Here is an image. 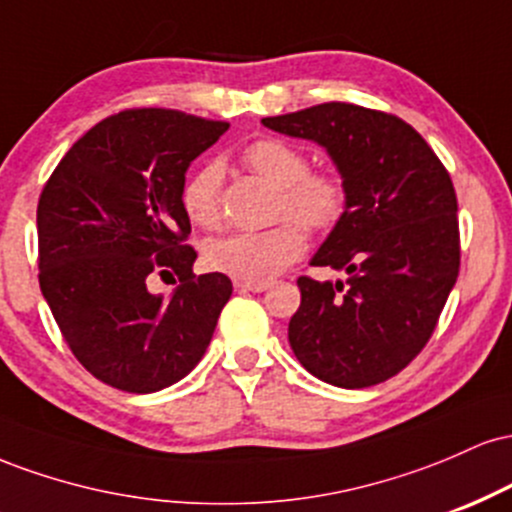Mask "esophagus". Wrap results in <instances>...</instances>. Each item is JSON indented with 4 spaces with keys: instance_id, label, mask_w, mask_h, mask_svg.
<instances>
[{
    "instance_id": "esophagus-1",
    "label": "esophagus",
    "mask_w": 512,
    "mask_h": 512,
    "mask_svg": "<svg viewBox=\"0 0 512 512\" xmlns=\"http://www.w3.org/2000/svg\"><path fill=\"white\" fill-rule=\"evenodd\" d=\"M238 291H252V293H262L269 289V281H262V284H250V281H236Z\"/></svg>"
}]
</instances>
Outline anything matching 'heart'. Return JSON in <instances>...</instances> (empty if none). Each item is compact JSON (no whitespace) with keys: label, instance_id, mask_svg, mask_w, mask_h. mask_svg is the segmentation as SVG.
<instances>
[{"label":"heart","instance_id":"heart-1","mask_svg":"<svg viewBox=\"0 0 512 512\" xmlns=\"http://www.w3.org/2000/svg\"><path fill=\"white\" fill-rule=\"evenodd\" d=\"M243 163L276 187L274 216L281 221L264 231H236L204 245V264L211 272L236 281L274 279L305 250L303 229L330 231L346 211V185L334 170H310L308 156L284 139H257L243 151ZM223 170L207 163L182 185V209L197 226L211 228L219 221V192ZM301 222L300 227L297 223Z\"/></svg>","mask_w":512,"mask_h":512}]
</instances>
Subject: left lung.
I'll list each match as a JSON object with an SVG mask.
<instances>
[{"instance_id":"left-lung-1","label":"left lung","mask_w":512,"mask_h":512,"mask_svg":"<svg viewBox=\"0 0 512 512\" xmlns=\"http://www.w3.org/2000/svg\"><path fill=\"white\" fill-rule=\"evenodd\" d=\"M264 127L327 151L346 211L310 264L346 279H298L289 344L322 383H385L424 349L460 272L457 197L414 127L351 103L264 117Z\"/></svg>"}]
</instances>
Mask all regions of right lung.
<instances>
[{
    "instance_id": "1",
    "label": "right lung",
    "mask_w": 512,
    "mask_h": 512,
    "mask_svg": "<svg viewBox=\"0 0 512 512\" xmlns=\"http://www.w3.org/2000/svg\"><path fill=\"white\" fill-rule=\"evenodd\" d=\"M226 129L161 108L105 117L40 195V291L72 354L105 385L149 395L207 351L233 284L219 272L192 274L180 195L190 163ZM154 271L181 276L170 299L145 289Z\"/></svg>"
}]
</instances>
